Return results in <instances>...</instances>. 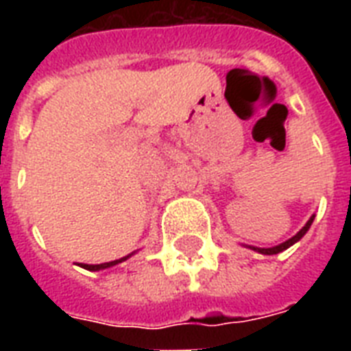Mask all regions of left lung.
<instances>
[{
	"label": "left lung",
	"instance_id": "left-lung-1",
	"mask_svg": "<svg viewBox=\"0 0 351 351\" xmlns=\"http://www.w3.org/2000/svg\"><path fill=\"white\" fill-rule=\"evenodd\" d=\"M313 219H315V215H311L310 220L306 222L304 228H302V230H300L299 233L293 234L291 239H288V240H286V242H282V244L273 245V247H255V245H247V247H250V250H253V251H256V253H262V255H277V253H280V251L291 247V245H293L295 242H299V240L302 239V237H304L306 233H308V230H310V226L313 224Z\"/></svg>",
	"mask_w": 351,
	"mask_h": 351
}]
</instances>
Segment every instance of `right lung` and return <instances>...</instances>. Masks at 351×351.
I'll list each match as a JSON object with an SVG mask.
<instances>
[{
	"label": "right lung",
	"mask_w": 351,
	"mask_h": 351,
	"mask_svg": "<svg viewBox=\"0 0 351 351\" xmlns=\"http://www.w3.org/2000/svg\"><path fill=\"white\" fill-rule=\"evenodd\" d=\"M131 255H134V253H131ZM121 256V258H118V261H112V262H104V264H80V266L84 267V269H89V271H100V269H107V267H112L117 266V264H120V262L127 261L129 256Z\"/></svg>",
	"instance_id": "add662e5"
}]
</instances>
